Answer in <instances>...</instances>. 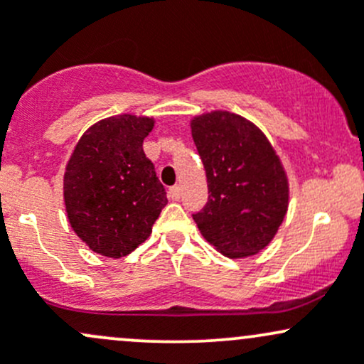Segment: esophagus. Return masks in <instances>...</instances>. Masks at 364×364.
I'll list each match as a JSON object with an SVG mask.
<instances>
[{"instance_id":"obj_1","label":"esophagus","mask_w":364,"mask_h":364,"mask_svg":"<svg viewBox=\"0 0 364 364\" xmlns=\"http://www.w3.org/2000/svg\"><path fill=\"white\" fill-rule=\"evenodd\" d=\"M168 194H170V198L173 199V201H178V199H181V186L170 187V191H168Z\"/></svg>"}]
</instances>
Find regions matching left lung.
<instances>
[{"label": "left lung", "mask_w": 364, "mask_h": 364, "mask_svg": "<svg viewBox=\"0 0 364 364\" xmlns=\"http://www.w3.org/2000/svg\"><path fill=\"white\" fill-rule=\"evenodd\" d=\"M208 182V203L194 213L199 232L222 255L243 259L276 236L288 210V177L259 127L229 111L191 121Z\"/></svg>", "instance_id": "obj_1"}]
</instances>
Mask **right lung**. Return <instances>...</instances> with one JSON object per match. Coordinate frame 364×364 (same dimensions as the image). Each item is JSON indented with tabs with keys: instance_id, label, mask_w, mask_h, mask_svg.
I'll return each instance as SVG.
<instances>
[{
	"instance_id": "1",
	"label": "right lung",
	"mask_w": 364,
	"mask_h": 364,
	"mask_svg": "<svg viewBox=\"0 0 364 364\" xmlns=\"http://www.w3.org/2000/svg\"><path fill=\"white\" fill-rule=\"evenodd\" d=\"M154 118L119 114L92 124L64 173L69 224L92 252L111 259L132 253L152 232L168 199L144 139Z\"/></svg>"
}]
</instances>
